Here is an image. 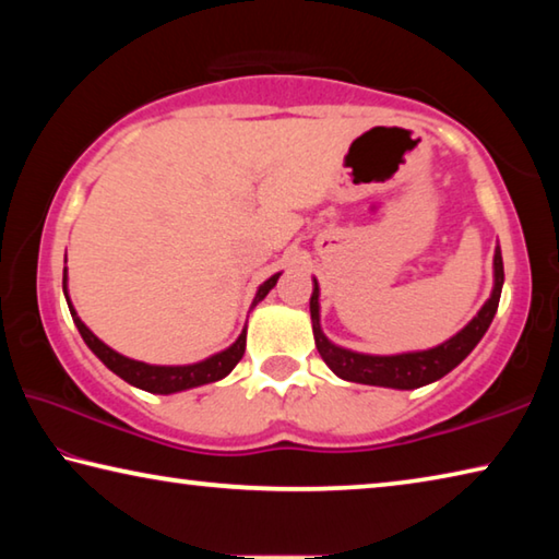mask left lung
Segmentation results:
<instances>
[{"instance_id": "obj_1", "label": "left lung", "mask_w": 559, "mask_h": 559, "mask_svg": "<svg viewBox=\"0 0 559 559\" xmlns=\"http://www.w3.org/2000/svg\"><path fill=\"white\" fill-rule=\"evenodd\" d=\"M503 257H500V246H496L493 253V290H490L488 300L480 306V310L473 316L466 325H463L456 335L443 340L441 345H433L429 349H412V353H396V355H370L357 353L343 345H335L323 333L320 325V286L313 276V296H310V323H313V337L320 357L333 370L340 380L357 382V384H372V386H390V390H419L431 382L441 380L449 374L453 367H459L466 359L473 347L480 343L486 335L498 310L500 290H503Z\"/></svg>"}]
</instances>
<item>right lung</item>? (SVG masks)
<instances>
[{
    "mask_svg": "<svg viewBox=\"0 0 559 559\" xmlns=\"http://www.w3.org/2000/svg\"><path fill=\"white\" fill-rule=\"evenodd\" d=\"M278 278H281V271L273 273L271 278L261 283V286L257 288V296H253L251 308H257L259 302L269 296V290L276 286ZM63 296H66V302H69L73 323H75V328H79L83 343L91 347V353L96 355L110 372H116L120 380H126L128 384L138 386V390H145L150 394H177V392L194 390V386H202V384L219 382L234 370L236 362H239V359L243 357L246 325L241 330V335L236 337L229 347L222 349V353H214L210 357L200 359V362H192V365L140 362V359L126 357V355H120L118 349L108 347L98 335H93V330L79 318L71 298H69V271H66V269H63Z\"/></svg>",
    "mask_w": 559,
    "mask_h": 559,
    "instance_id": "right-lung-1",
    "label": "right lung"
}]
</instances>
